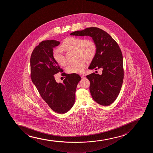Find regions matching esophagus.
<instances>
[{
  "mask_svg": "<svg viewBox=\"0 0 153 153\" xmlns=\"http://www.w3.org/2000/svg\"><path fill=\"white\" fill-rule=\"evenodd\" d=\"M81 77L82 78H85V75H84L83 74H80Z\"/></svg>",
  "mask_w": 153,
  "mask_h": 153,
  "instance_id": "1",
  "label": "esophagus"
}]
</instances>
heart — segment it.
Returning a JSON list of instances; mask_svg holds the SVG:
<instances>
[{
	"label": "heart",
	"mask_w": 153,
	"mask_h": 153,
	"mask_svg": "<svg viewBox=\"0 0 153 153\" xmlns=\"http://www.w3.org/2000/svg\"><path fill=\"white\" fill-rule=\"evenodd\" d=\"M61 48L65 50L75 51L76 57L79 58L76 61L69 64L67 67V71L70 73L82 72L85 68L86 63L83 58L87 61H90L96 54V45L94 42L92 40L85 41L81 38L72 36L67 38L62 43ZM53 57L58 64L62 66L66 64V59L60 49L54 50Z\"/></svg>",
	"instance_id": "1"
}]
</instances>
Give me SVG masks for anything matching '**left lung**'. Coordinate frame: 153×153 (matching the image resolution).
I'll list each match as a JSON object with an SVG mask.
<instances>
[{
	"mask_svg": "<svg viewBox=\"0 0 153 153\" xmlns=\"http://www.w3.org/2000/svg\"><path fill=\"white\" fill-rule=\"evenodd\" d=\"M70 35L91 37L96 45V54L89 69H102L101 74L86 76L90 82V93L94 101L108 106L115 101L121 89L123 79V57L117 42L100 28L91 27L77 30Z\"/></svg>",
	"mask_w": 153,
	"mask_h": 153,
	"instance_id": "left-lung-1",
	"label": "left lung"
}]
</instances>
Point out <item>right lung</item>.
I'll list each match as a JSON object with an SVG mask.
<instances>
[{"label": "right lung", "mask_w": 153, "mask_h": 153, "mask_svg": "<svg viewBox=\"0 0 153 153\" xmlns=\"http://www.w3.org/2000/svg\"><path fill=\"white\" fill-rule=\"evenodd\" d=\"M56 40L43 41L35 48L30 57V77L45 101L55 112H68L75 101V92L81 78L78 74H66L62 83H58L55 74L63 72L53 57V48L60 44Z\"/></svg>", "instance_id": "obj_1"}]
</instances>
